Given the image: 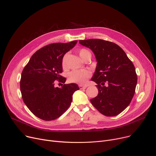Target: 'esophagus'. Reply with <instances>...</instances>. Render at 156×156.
Instances as JSON below:
<instances>
[{"label": "esophagus", "instance_id": "1", "mask_svg": "<svg viewBox=\"0 0 156 156\" xmlns=\"http://www.w3.org/2000/svg\"><path fill=\"white\" fill-rule=\"evenodd\" d=\"M79 88H80V89H86V88L87 87V86H82V85H79Z\"/></svg>", "mask_w": 156, "mask_h": 156}]
</instances>
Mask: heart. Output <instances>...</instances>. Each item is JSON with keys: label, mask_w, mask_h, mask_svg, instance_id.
<instances>
[{"label": "heart", "mask_w": 156, "mask_h": 156, "mask_svg": "<svg viewBox=\"0 0 156 156\" xmlns=\"http://www.w3.org/2000/svg\"><path fill=\"white\" fill-rule=\"evenodd\" d=\"M78 53L82 60H84L88 55H90L89 50L86 48H81L79 50ZM67 65V55H65L62 60V66L63 68H66ZM90 77V73L86 69L78 70H72L69 73L68 80L72 83H76L83 85L86 83L88 78Z\"/></svg>", "instance_id": "b5f03b06"}]
</instances>
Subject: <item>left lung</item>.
I'll list each match as a JSON object with an SVG mask.
<instances>
[{"mask_svg": "<svg viewBox=\"0 0 156 156\" xmlns=\"http://www.w3.org/2000/svg\"><path fill=\"white\" fill-rule=\"evenodd\" d=\"M94 52L98 62L91 80L98 84V94L90 103L107 116L122 113L134 96L137 76L132 62L115 43L100 39L80 40Z\"/></svg>", "mask_w": 156, "mask_h": 156, "instance_id": "8db88e82", "label": "left lung"}]
</instances>
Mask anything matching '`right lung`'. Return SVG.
<instances>
[{
  "instance_id": "right-lung-1",
  "label": "right lung",
  "mask_w": 156,
  "mask_h": 156,
  "mask_svg": "<svg viewBox=\"0 0 156 156\" xmlns=\"http://www.w3.org/2000/svg\"><path fill=\"white\" fill-rule=\"evenodd\" d=\"M77 41L55 43L36 51L24 67L20 80V89L24 103L38 118L45 121L55 120L69 108L72 95L79 89L76 84H62L55 87L56 82L65 83L62 60Z\"/></svg>"
}]
</instances>
